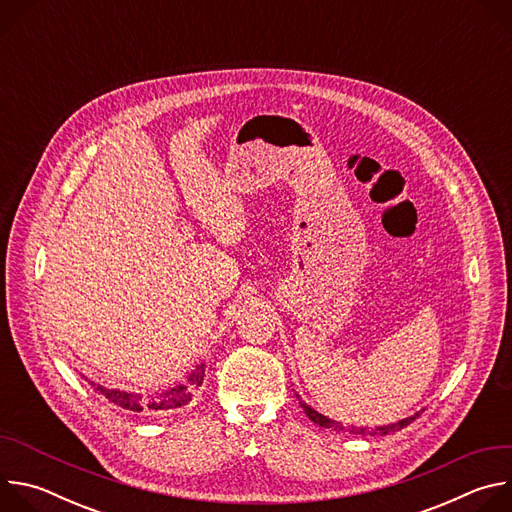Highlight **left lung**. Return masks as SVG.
<instances>
[{
    "label": "left lung",
    "instance_id": "8db88e82",
    "mask_svg": "<svg viewBox=\"0 0 512 512\" xmlns=\"http://www.w3.org/2000/svg\"><path fill=\"white\" fill-rule=\"evenodd\" d=\"M302 403V407H304V411H306V415L316 423V425H320V427H332V429H344V425H340L338 421H332V419H328V417H324L322 413H318V411H314L310 405H306L304 401H300ZM415 417H419V413H415L413 417H407V419H403V421H397V423H391V425H383V427H371V429H367V427H348V431L350 433H354V435H389V433H395V431H399V429H403V427H407Z\"/></svg>",
    "mask_w": 512,
    "mask_h": 512
}]
</instances>
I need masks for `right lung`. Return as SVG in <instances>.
<instances>
[{"label":"right lung","instance_id":"1","mask_svg":"<svg viewBox=\"0 0 512 512\" xmlns=\"http://www.w3.org/2000/svg\"><path fill=\"white\" fill-rule=\"evenodd\" d=\"M204 379V364H198L196 371L188 377V381L184 385H178L166 393H156L148 399H143L141 395L135 393H125V391H115V389H105L101 385H97L95 391L103 393L111 403L129 409V411H143V409H152V411H168V409H178L188 405V401H192V393L196 387L202 385ZM95 387V383H93Z\"/></svg>","mask_w":512,"mask_h":512}]
</instances>
